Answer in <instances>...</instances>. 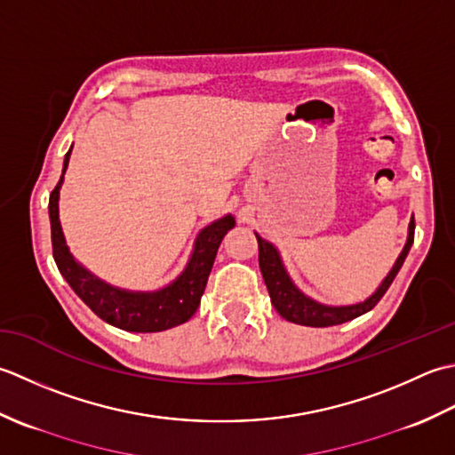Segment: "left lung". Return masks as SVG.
<instances>
[{
  "mask_svg": "<svg viewBox=\"0 0 455 455\" xmlns=\"http://www.w3.org/2000/svg\"><path fill=\"white\" fill-rule=\"evenodd\" d=\"M412 241H414V216L409 224V239H406L403 253L398 255L391 273L385 276V281L379 284V289L371 294L367 300L351 304V306H326L308 299V296L296 289L294 283L291 281V276L286 273L276 247L257 235L259 267H261V275L265 279L268 296H271V302L284 320L300 323V326H310V328L338 326V323L354 320L361 316V314L369 312L371 308H375V304L383 299V294L388 291V286H391V283L395 281L396 273L401 271L404 259L411 251Z\"/></svg>",
  "mask_w": 455,
  "mask_h": 455,
  "instance_id": "left-lung-1",
  "label": "left lung"
}]
</instances>
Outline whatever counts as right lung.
Segmentation results:
<instances>
[{"mask_svg": "<svg viewBox=\"0 0 455 455\" xmlns=\"http://www.w3.org/2000/svg\"><path fill=\"white\" fill-rule=\"evenodd\" d=\"M70 151L64 156L62 176L57 187L51 192L49 200L52 257L60 275L70 284V289L80 296L82 302L96 316L125 331H163L188 322L200 306V299L204 289H206L212 267H214V259L221 239L235 226L234 216L228 214L220 218L214 224H210L200 231L187 268L169 286L155 292L122 291L117 286L100 281L98 276H94L80 263L74 261V257L67 247V241H64L59 220V190L62 187L64 172H67Z\"/></svg>", "mask_w": 455, "mask_h": 455, "instance_id": "1", "label": "right lung"}]
</instances>
